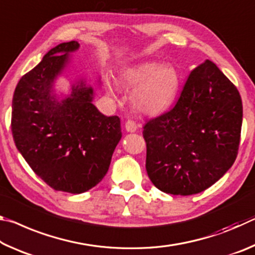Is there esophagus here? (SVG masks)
Here are the masks:
<instances>
[{
	"label": "esophagus",
	"instance_id": "esophagus-1",
	"mask_svg": "<svg viewBox=\"0 0 255 255\" xmlns=\"http://www.w3.org/2000/svg\"><path fill=\"white\" fill-rule=\"evenodd\" d=\"M125 128L128 132H135L137 130V124L133 120H127L125 124Z\"/></svg>",
	"mask_w": 255,
	"mask_h": 255
}]
</instances>
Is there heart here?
<instances>
[{
    "label": "heart",
    "instance_id": "b5f03b06",
    "mask_svg": "<svg viewBox=\"0 0 255 255\" xmlns=\"http://www.w3.org/2000/svg\"><path fill=\"white\" fill-rule=\"evenodd\" d=\"M122 84L135 89L131 93V103L141 114L159 115L173 105L180 90V75L171 64L144 62L129 66L119 73ZM110 91L115 85L109 82Z\"/></svg>",
    "mask_w": 255,
    "mask_h": 255
}]
</instances>
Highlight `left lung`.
<instances>
[{
  "instance_id": "obj_1",
  "label": "left lung",
  "mask_w": 255,
  "mask_h": 255,
  "mask_svg": "<svg viewBox=\"0 0 255 255\" xmlns=\"http://www.w3.org/2000/svg\"><path fill=\"white\" fill-rule=\"evenodd\" d=\"M243 106L236 86L207 59L176 105L146 123V171L157 189L196 195L231 169L239 152Z\"/></svg>"
}]
</instances>
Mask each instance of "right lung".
<instances>
[{
  "label": "right lung",
  "mask_w": 255,
  "mask_h": 255,
  "mask_svg": "<svg viewBox=\"0 0 255 255\" xmlns=\"http://www.w3.org/2000/svg\"><path fill=\"white\" fill-rule=\"evenodd\" d=\"M79 47L74 40L57 45L21 77L11 118L16 148L34 173L57 191L75 195L105 178L122 138L119 117L97 109L84 80L72 85L70 96L55 93V80Z\"/></svg>",
  "instance_id": "obj_1"
}]
</instances>
